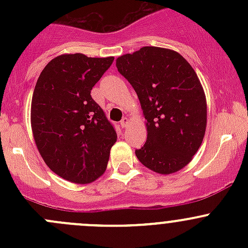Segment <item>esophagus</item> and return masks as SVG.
I'll return each mask as SVG.
<instances>
[{"label": "esophagus", "mask_w": 248, "mask_h": 248, "mask_svg": "<svg viewBox=\"0 0 248 248\" xmlns=\"http://www.w3.org/2000/svg\"><path fill=\"white\" fill-rule=\"evenodd\" d=\"M120 124H121L122 128H126V127L129 124V119H128V117H124V119L121 120V122H120Z\"/></svg>", "instance_id": "34e87169"}]
</instances>
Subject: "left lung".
<instances>
[{
  "instance_id": "8db88e82",
  "label": "left lung",
  "mask_w": 248,
  "mask_h": 248,
  "mask_svg": "<svg viewBox=\"0 0 248 248\" xmlns=\"http://www.w3.org/2000/svg\"><path fill=\"white\" fill-rule=\"evenodd\" d=\"M116 67L138 94L146 120V142L136 156L158 174L179 171L197 154L206 129V98L198 76L179 52L158 46L122 55Z\"/></svg>"
}]
</instances>
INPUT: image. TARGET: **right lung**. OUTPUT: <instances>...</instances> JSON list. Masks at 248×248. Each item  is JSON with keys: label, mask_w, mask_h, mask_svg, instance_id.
Instances as JSON below:
<instances>
[{"label": "right lung", "mask_w": 248, "mask_h": 248, "mask_svg": "<svg viewBox=\"0 0 248 248\" xmlns=\"http://www.w3.org/2000/svg\"><path fill=\"white\" fill-rule=\"evenodd\" d=\"M112 61V56L60 55L37 80L31 103L34 141L46 166L67 181L90 184L108 166L117 136L91 90Z\"/></svg>", "instance_id": "1"}]
</instances>
